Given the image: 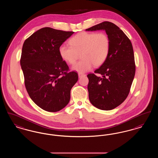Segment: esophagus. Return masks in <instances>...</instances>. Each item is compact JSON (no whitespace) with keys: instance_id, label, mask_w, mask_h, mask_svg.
Returning <instances> with one entry per match:
<instances>
[{"instance_id":"esophagus-1","label":"esophagus","mask_w":158,"mask_h":158,"mask_svg":"<svg viewBox=\"0 0 158 158\" xmlns=\"http://www.w3.org/2000/svg\"><path fill=\"white\" fill-rule=\"evenodd\" d=\"M78 76H79V77H82V76H85V74H83V73H78Z\"/></svg>"}]
</instances>
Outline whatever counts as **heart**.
I'll return each instance as SVG.
<instances>
[{
  "label": "heart",
  "mask_w": 158,
  "mask_h": 158,
  "mask_svg": "<svg viewBox=\"0 0 158 158\" xmlns=\"http://www.w3.org/2000/svg\"><path fill=\"white\" fill-rule=\"evenodd\" d=\"M70 45H61L59 54L61 59L69 64L75 63L81 54L82 60L72 67V69L82 73L91 70L94 66L102 64L108 56L110 39L105 32H81L69 40Z\"/></svg>",
  "instance_id": "1"
}]
</instances>
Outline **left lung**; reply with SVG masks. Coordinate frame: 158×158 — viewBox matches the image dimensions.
I'll list each match as a JSON object with an SVG mask.
<instances>
[{"instance_id": "obj_1", "label": "left lung", "mask_w": 158, "mask_h": 158, "mask_svg": "<svg viewBox=\"0 0 158 158\" xmlns=\"http://www.w3.org/2000/svg\"><path fill=\"white\" fill-rule=\"evenodd\" d=\"M104 30L110 39L108 57L95 73H89L88 90L91 104L102 110H111L127 97L135 75V56L132 44L116 25L104 21L86 31ZM103 75L101 78L95 75Z\"/></svg>"}]
</instances>
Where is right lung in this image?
<instances>
[{
	"instance_id": "obj_1",
	"label": "right lung",
	"mask_w": 158,
	"mask_h": 158,
	"mask_svg": "<svg viewBox=\"0 0 158 158\" xmlns=\"http://www.w3.org/2000/svg\"><path fill=\"white\" fill-rule=\"evenodd\" d=\"M74 32L43 28L25 40L20 63L27 91L34 103L48 112L68 105L78 75L70 72L59 48Z\"/></svg>"
}]
</instances>
